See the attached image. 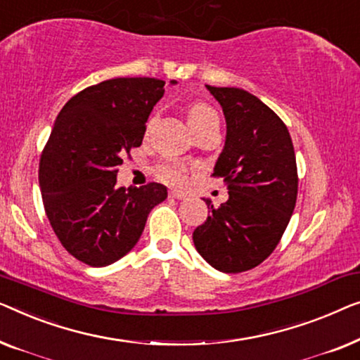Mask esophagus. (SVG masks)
Returning <instances> with one entry per match:
<instances>
[{
	"label": "esophagus",
	"instance_id": "obj_1",
	"mask_svg": "<svg viewBox=\"0 0 360 360\" xmlns=\"http://www.w3.org/2000/svg\"><path fill=\"white\" fill-rule=\"evenodd\" d=\"M169 197H171V199H178V200H184L187 195L184 194V192H179V191H169Z\"/></svg>",
	"mask_w": 360,
	"mask_h": 360
}]
</instances>
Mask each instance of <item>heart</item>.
<instances>
[{
  "mask_svg": "<svg viewBox=\"0 0 360 360\" xmlns=\"http://www.w3.org/2000/svg\"><path fill=\"white\" fill-rule=\"evenodd\" d=\"M187 119H189V124L194 131L204 129L210 124H219V114H217L209 104L200 103V101L192 103L189 108H187ZM151 122H153V117L150 119L148 127ZM189 171V166L186 163H181V161H165V163L158 165L156 174H158V178L161 181L168 182L171 186H182L187 179Z\"/></svg>",
  "mask_w": 360,
  "mask_h": 360,
  "instance_id": "b5f03b06",
  "label": "heart"
}]
</instances>
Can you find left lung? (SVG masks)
Instances as JSON below:
<instances>
[{"label": "left lung", "mask_w": 360, "mask_h": 360, "mask_svg": "<svg viewBox=\"0 0 360 360\" xmlns=\"http://www.w3.org/2000/svg\"><path fill=\"white\" fill-rule=\"evenodd\" d=\"M207 89L226 120V140L214 168L229 200L192 233L195 250L226 274L250 271L279 245L295 209L298 174L287 125L261 99L240 88Z\"/></svg>", "instance_id": "1"}]
</instances>
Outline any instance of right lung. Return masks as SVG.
I'll return each instance as SVG.
<instances>
[{"label":"right lung","mask_w":360,"mask_h":360,"mask_svg":"<svg viewBox=\"0 0 360 360\" xmlns=\"http://www.w3.org/2000/svg\"><path fill=\"white\" fill-rule=\"evenodd\" d=\"M163 94V79H105L75 94L55 120L40 155V192L55 235L84 264L109 266L127 255L151 209L168 197L158 182L125 189L115 178Z\"/></svg>","instance_id":"1"}]
</instances>
